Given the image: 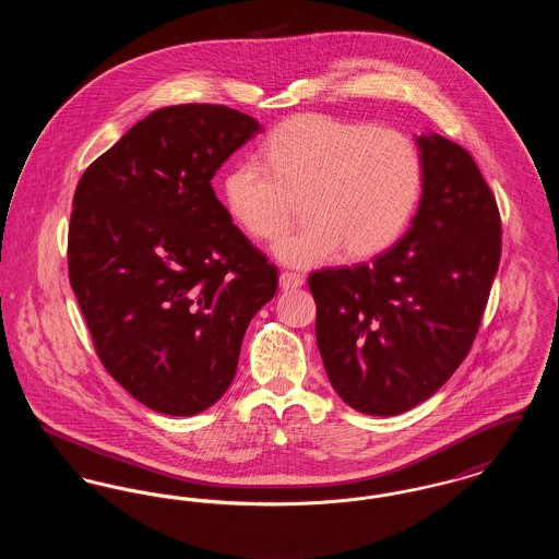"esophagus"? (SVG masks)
I'll use <instances>...</instances> for the list:
<instances>
[{
	"label": "esophagus",
	"instance_id": "1",
	"mask_svg": "<svg viewBox=\"0 0 559 559\" xmlns=\"http://www.w3.org/2000/svg\"><path fill=\"white\" fill-rule=\"evenodd\" d=\"M278 283H281V289H287V292L289 289H299L304 285V276L297 274V272H281Z\"/></svg>",
	"mask_w": 559,
	"mask_h": 559
}]
</instances>
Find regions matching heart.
I'll list each match as a JSON object with an SVG mask.
<instances>
[{
	"mask_svg": "<svg viewBox=\"0 0 559 559\" xmlns=\"http://www.w3.org/2000/svg\"><path fill=\"white\" fill-rule=\"evenodd\" d=\"M421 157L408 135L322 112L267 133L258 160L235 163L224 203L253 239H278L301 203L306 224L276 242L287 266H317L340 249L367 260L406 228L421 192Z\"/></svg>",
	"mask_w": 559,
	"mask_h": 559,
	"instance_id": "b5f03b06",
	"label": "heart"
}]
</instances>
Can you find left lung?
Segmentation results:
<instances>
[{"mask_svg": "<svg viewBox=\"0 0 559 559\" xmlns=\"http://www.w3.org/2000/svg\"><path fill=\"white\" fill-rule=\"evenodd\" d=\"M424 194L411 230L371 264L308 276L331 385L392 417L436 394L469 354L501 260V215L474 157L419 135Z\"/></svg>", "mask_w": 559, "mask_h": 559, "instance_id": "8db88e82", "label": "left lung"}]
</instances>
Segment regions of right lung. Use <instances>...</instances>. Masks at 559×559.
<instances>
[{
    "label": "right lung",
    "instance_id": "obj_1",
    "mask_svg": "<svg viewBox=\"0 0 559 559\" xmlns=\"http://www.w3.org/2000/svg\"><path fill=\"white\" fill-rule=\"evenodd\" d=\"M258 132L224 105L159 108L75 190L67 255L81 314L108 374L163 415L190 417L224 396L247 324L278 287L212 188Z\"/></svg>",
    "mask_w": 559,
    "mask_h": 559
}]
</instances>
